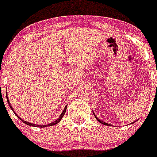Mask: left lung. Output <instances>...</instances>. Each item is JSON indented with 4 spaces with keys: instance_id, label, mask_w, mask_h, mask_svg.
Instances as JSON below:
<instances>
[{
    "instance_id": "1",
    "label": "left lung",
    "mask_w": 157,
    "mask_h": 157,
    "mask_svg": "<svg viewBox=\"0 0 157 157\" xmlns=\"http://www.w3.org/2000/svg\"><path fill=\"white\" fill-rule=\"evenodd\" d=\"M93 114H94V116H95V117H96V120L98 121H99V122H100V123L103 124H105V125H110V126H112V125H110V124H107V123H106V122H104V121H101V120H100V119H99V118H98V117H96V115H95V113H93ZM136 121H135V122H136ZM135 122H133V123H135ZM133 123H132V124H133Z\"/></svg>"
}]
</instances>
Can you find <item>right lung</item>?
Returning a JSON list of instances; mask_svg holds the SVG:
<instances>
[{"label": "right lung", "mask_w": 157, "mask_h": 157, "mask_svg": "<svg viewBox=\"0 0 157 157\" xmlns=\"http://www.w3.org/2000/svg\"><path fill=\"white\" fill-rule=\"evenodd\" d=\"M6 98H7V101H8V104H9L10 107H11V110H13V108H12V107H11V105L10 104V103H9V100H8V95H7V93H6ZM66 109H67V105H66V107H64V110H63V112H62V113H61V114L60 115V117H59V118H58V119H57V120H56L55 121H54V122H51V123H50V124H47V125H38V124H32V123H29V122H28V121H25L22 120V119H21V117H18V115H17L16 113H15V112L14 111V110H13V112H14V113H15V115H17V117H18V118H19L20 120H21V121L23 122V123H25V124H27V125H29V126H33V127L45 128V127H47V126H52V125H54V124H57L58 123V122H60V121H61V119H62L63 116H64V113H65Z\"/></svg>", "instance_id": "right-lung-1"}]
</instances>
